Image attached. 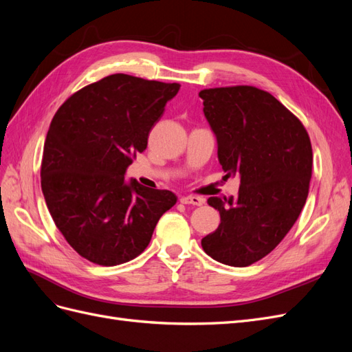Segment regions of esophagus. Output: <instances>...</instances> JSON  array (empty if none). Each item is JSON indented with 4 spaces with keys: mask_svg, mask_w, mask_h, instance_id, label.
Wrapping results in <instances>:
<instances>
[{
    "mask_svg": "<svg viewBox=\"0 0 352 352\" xmlns=\"http://www.w3.org/2000/svg\"><path fill=\"white\" fill-rule=\"evenodd\" d=\"M180 202L182 204H192V206H202V202L204 199L195 197V195H185V197H180Z\"/></svg>",
    "mask_w": 352,
    "mask_h": 352,
    "instance_id": "obj_1",
    "label": "esophagus"
}]
</instances>
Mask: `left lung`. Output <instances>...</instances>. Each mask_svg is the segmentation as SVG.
Returning <instances> with one entry per match:
<instances>
[{
    "label": "left lung",
    "instance_id": "obj_1",
    "mask_svg": "<svg viewBox=\"0 0 352 352\" xmlns=\"http://www.w3.org/2000/svg\"><path fill=\"white\" fill-rule=\"evenodd\" d=\"M199 97L225 179H241L236 197L208 198L220 225L201 245L211 258L247 267L278 247L300 216L313 168L310 136L280 101L250 85L202 89Z\"/></svg>",
    "mask_w": 352,
    "mask_h": 352
}]
</instances>
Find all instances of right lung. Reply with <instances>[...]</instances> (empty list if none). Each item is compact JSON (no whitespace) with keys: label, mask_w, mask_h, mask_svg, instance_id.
I'll use <instances>...</instances> for the list:
<instances>
[{"label":"right lung","mask_w":352,"mask_h":352,"mask_svg":"<svg viewBox=\"0 0 352 352\" xmlns=\"http://www.w3.org/2000/svg\"><path fill=\"white\" fill-rule=\"evenodd\" d=\"M179 83L116 73L74 92L52 117L41 186L57 229L80 257L117 265L138 257L177 197L124 172L162 119Z\"/></svg>","instance_id":"add662e5"}]
</instances>
